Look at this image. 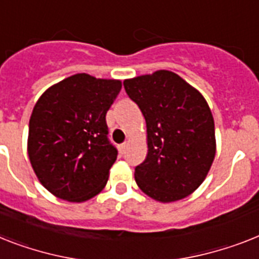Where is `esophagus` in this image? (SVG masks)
<instances>
[{"mask_svg":"<svg viewBox=\"0 0 259 259\" xmlns=\"http://www.w3.org/2000/svg\"><path fill=\"white\" fill-rule=\"evenodd\" d=\"M125 149H127V143H123L121 145H119V152H120L121 155L125 152Z\"/></svg>","mask_w":259,"mask_h":259,"instance_id":"1","label":"esophagus"}]
</instances>
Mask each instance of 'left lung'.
Masks as SVG:
<instances>
[{
	"label": "left lung",
	"mask_w": 259,
	"mask_h": 259,
	"mask_svg": "<svg viewBox=\"0 0 259 259\" xmlns=\"http://www.w3.org/2000/svg\"><path fill=\"white\" fill-rule=\"evenodd\" d=\"M147 124V157L135 181L148 197L175 202L193 193L215 156L214 119L197 89L168 70L125 79Z\"/></svg>",
	"instance_id": "1"
}]
</instances>
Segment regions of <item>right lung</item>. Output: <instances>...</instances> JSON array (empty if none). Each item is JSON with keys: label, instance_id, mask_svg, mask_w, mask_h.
<instances>
[{"label": "right lung", "instance_id": "add662e5", "mask_svg": "<svg viewBox=\"0 0 259 259\" xmlns=\"http://www.w3.org/2000/svg\"><path fill=\"white\" fill-rule=\"evenodd\" d=\"M119 79L75 74L49 87L29 121L27 155L35 176L55 197L84 202L106 187L117 151L107 139L106 114Z\"/></svg>", "mask_w": 259, "mask_h": 259}]
</instances>
